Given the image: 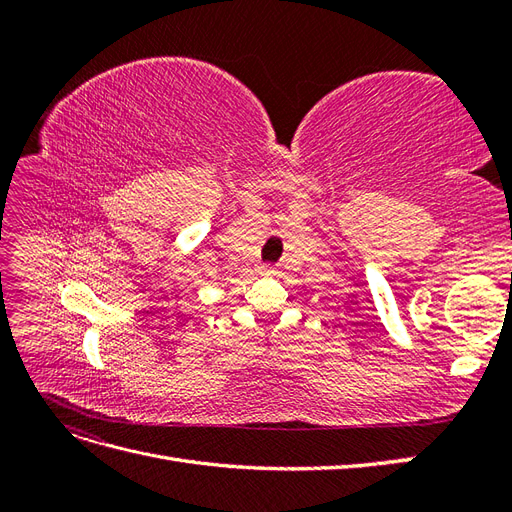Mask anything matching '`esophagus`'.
I'll return each mask as SVG.
<instances>
[{"mask_svg":"<svg viewBox=\"0 0 512 512\" xmlns=\"http://www.w3.org/2000/svg\"><path fill=\"white\" fill-rule=\"evenodd\" d=\"M260 271L265 275H277V267H273V265H262Z\"/></svg>","mask_w":512,"mask_h":512,"instance_id":"1","label":"esophagus"}]
</instances>
